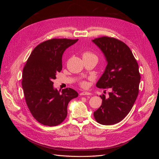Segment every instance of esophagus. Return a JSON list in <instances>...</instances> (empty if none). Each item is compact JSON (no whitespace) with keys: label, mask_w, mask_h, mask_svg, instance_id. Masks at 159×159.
<instances>
[{"label":"esophagus","mask_w":159,"mask_h":159,"mask_svg":"<svg viewBox=\"0 0 159 159\" xmlns=\"http://www.w3.org/2000/svg\"><path fill=\"white\" fill-rule=\"evenodd\" d=\"M91 93L89 92H86V91H83V92L80 93V95H91Z\"/></svg>","instance_id":"34e87169"}]
</instances>
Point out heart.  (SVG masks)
<instances>
[{
	"label": "heart",
	"mask_w": 159,
	"mask_h": 159,
	"mask_svg": "<svg viewBox=\"0 0 159 159\" xmlns=\"http://www.w3.org/2000/svg\"><path fill=\"white\" fill-rule=\"evenodd\" d=\"M82 56H83V57H92V56L97 57L95 54H93V53H91L90 52H84ZM80 85L81 87L86 88V87H87V85H88V83H87V81H86L83 80V81H80Z\"/></svg>",
	"instance_id": "b5f03b06"
}]
</instances>
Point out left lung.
I'll return each instance as SVG.
<instances>
[{"label": "left lung", "mask_w": 159, "mask_h": 159, "mask_svg": "<svg viewBox=\"0 0 159 159\" xmlns=\"http://www.w3.org/2000/svg\"><path fill=\"white\" fill-rule=\"evenodd\" d=\"M93 42L107 61L96 86L111 90L107 99L103 94L100 95L102 104L93 116L99 124L111 125L122 121L131 110L139 94L141 75L135 57L123 42L108 36L95 38Z\"/></svg>", "instance_id": "obj_1"}]
</instances>
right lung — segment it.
Listing matches in <instances>:
<instances>
[{"label":"right lung","mask_w":159,"mask_h":159,"mask_svg":"<svg viewBox=\"0 0 159 159\" xmlns=\"http://www.w3.org/2000/svg\"><path fill=\"white\" fill-rule=\"evenodd\" d=\"M78 40L52 38L41 42L32 50L23 68L22 85L27 106L44 125L56 126L63 122L68 103L78 96L70 88L61 92L53 88L56 74L62 69L64 52Z\"/></svg>","instance_id":"1"}]
</instances>
